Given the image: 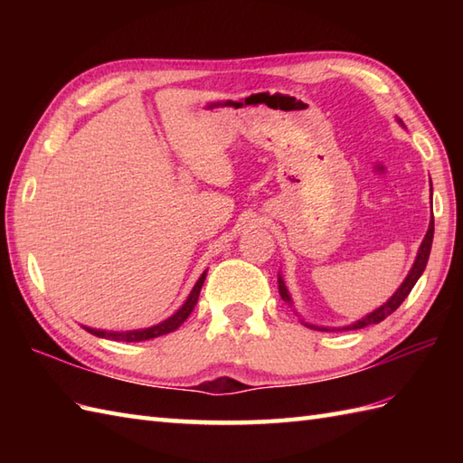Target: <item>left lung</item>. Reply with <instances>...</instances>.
Returning a JSON list of instances; mask_svg holds the SVG:
<instances>
[{"mask_svg": "<svg viewBox=\"0 0 463 463\" xmlns=\"http://www.w3.org/2000/svg\"><path fill=\"white\" fill-rule=\"evenodd\" d=\"M431 241H434V216H431L430 229H428V232H426L424 241H421V247H420V250H418V257H416L414 267H411V270H410V274L406 277V280L402 282V287L396 290L394 297H392L386 304H382V307H380L378 310H373L372 314H368L366 318L354 322V324H350V326L342 328V330H358V328H364V326H370V324H378V322H382L383 318H388L392 312L398 310L400 304L408 298V294L411 292V288H414V284H416L418 279L421 277V272L426 270V264H428V259H430V250H431ZM279 292H280V297H282L284 302H290V297H288V292H287V287H284L282 279H279ZM307 326H308V328H314V330H326V332H328V328L310 326V324H307Z\"/></svg>", "mask_w": 463, "mask_h": 463, "instance_id": "obj_1", "label": "left lung"}]
</instances>
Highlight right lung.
Listing matches in <instances>:
<instances>
[{"label": "right lung", "instance_id": "obj_1", "mask_svg": "<svg viewBox=\"0 0 463 463\" xmlns=\"http://www.w3.org/2000/svg\"><path fill=\"white\" fill-rule=\"evenodd\" d=\"M204 277L206 272H203V277L196 280L193 292L189 294V298H186V302L183 304V308L173 314L171 318H166L165 322L156 324V326L153 328H145V330H133V332H105V330H95V328H87V332L95 334V336L99 338H109V340H123V342H141V340H151V338H156V336H163V334H169L173 330H176L181 326V324L189 318V314L193 312L196 300H199V294H201V288H203V282H204Z\"/></svg>", "mask_w": 463, "mask_h": 463}]
</instances>
